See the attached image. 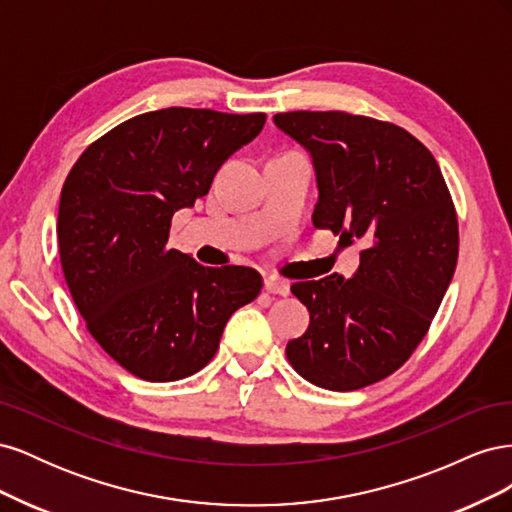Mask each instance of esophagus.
I'll use <instances>...</instances> for the list:
<instances>
[{
    "mask_svg": "<svg viewBox=\"0 0 512 512\" xmlns=\"http://www.w3.org/2000/svg\"><path fill=\"white\" fill-rule=\"evenodd\" d=\"M265 290L269 294H280V297H286V294L290 292V284L286 280H282V277L271 275L265 280Z\"/></svg>",
    "mask_w": 512,
    "mask_h": 512,
    "instance_id": "obj_1",
    "label": "esophagus"
}]
</instances>
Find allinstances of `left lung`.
I'll use <instances>...</instances> for the list:
<instances>
[{
  "label": "left lung",
  "instance_id": "1",
  "mask_svg": "<svg viewBox=\"0 0 512 512\" xmlns=\"http://www.w3.org/2000/svg\"><path fill=\"white\" fill-rule=\"evenodd\" d=\"M273 121L312 156L314 226L365 245L350 280L333 273L290 286L309 327L286 356L320 389H363L410 359L453 280L451 192L431 151L395 123L344 111L277 113Z\"/></svg>",
  "mask_w": 512,
  "mask_h": 512
}]
</instances>
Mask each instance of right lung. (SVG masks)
Instances as JSON below:
<instances>
[{"instance_id":"add662e5","label":"right lung","mask_w":512,"mask_h":512,"mask_svg":"<svg viewBox=\"0 0 512 512\" xmlns=\"http://www.w3.org/2000/svg\"><path fill=\"white\" fill-rule=\"evenodd\" d=\"M265 121V113L183 106L143 113L91 143L68 173L61 269L89 333L136 378L196 374L228 318L258 297V271L205 267L166 245L173 215L209 192L218 168Z\"/></svg>"}]
</instances>
